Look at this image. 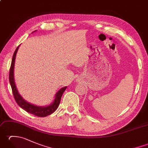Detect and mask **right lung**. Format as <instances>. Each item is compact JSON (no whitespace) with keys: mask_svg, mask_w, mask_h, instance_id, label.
Returning a JSON list of instances; mask_svg holds the SVG:
<instances>
[{"mask_svg":"<svg viewBox=\"0 0 148 148\" xmlns=\"http://www.w3.org/2000/svg\"><path fill=\"white\" fill-rule=\"evenodd\" d=\"M19 46H20V45L17 47V48L16 49L14 53L11 62L10 70H9V83H10L11 84L14 98L16 100V102L18 103V105L20 106L21 108L23 109L25 111H26L27 112L36 116H39V117H45V116L52 114V113L54 112L56 110V109L58 108V107L60 104V102L62 96L63 95V93H64V91L67 88V86L62 88L58 91L57 93H56L55 95L54 101L49 106L43 107L37 106L33 105L32 103H30L27 102L25 100H24L22 98V97L20 95V93H18V91L16 88V86L14 79V66L16 55V53L18 51Z\"/></svg>","mask_w":148,"mask_h":148,"instance_id":"1","label":"right lung"}]
</instances>
